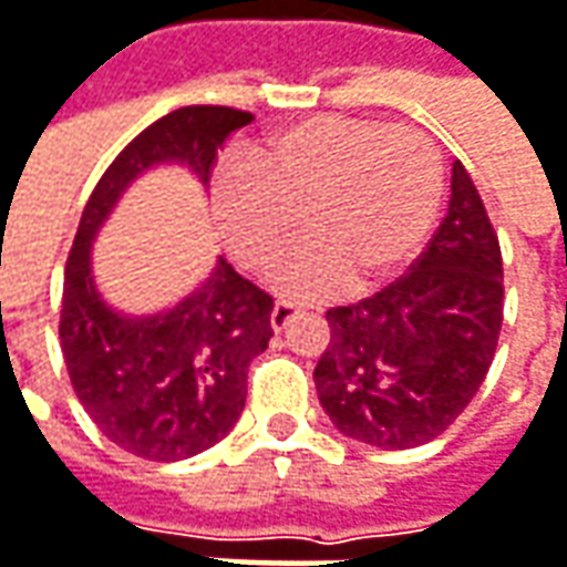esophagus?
Returning a JSON list of instances; mask_svg holds the SVG:
<instances>
[{"label": "esophagus", "instance_id": "esophagus-1", "mask_svg": "<svg viewBox=\"0 0 567 567\" xmlns=\"http://www.w3.org/2000/svg\"><path fill=\"white\" fill-rule=\"evenodd\" d=\"M298 315H301L298 305H291V301H276V308H272V327H276V330H285Z\"/></svg>", "mask_w": 567, "mask_h": 567}]
</instances>
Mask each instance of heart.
<instances>
[{"label":"heart","instance_id":"1","mask_svg":"<svg viewBox=\"0 0 567 567\" xmlns=\"http://www.w3.org/2000/svg\"><path fill=\"white\" fill-rule=\"evenodd\" d=\"M440 202L443 159L420 131L347 115L279 127L215 179L220 237L252 276L276 269L301 217L308 244L279 272L291 298L391 279L423 247Z\"/></svg>","mask_w":567,"mask_h":567}]
</instances>
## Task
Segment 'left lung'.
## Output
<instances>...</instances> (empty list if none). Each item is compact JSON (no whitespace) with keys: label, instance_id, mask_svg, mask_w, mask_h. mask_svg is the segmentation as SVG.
<instances>
[{"label":"left lung","instance_id":"8db88e82","mask_svg":"<svg viewBox=\"0 0 567 567\" xmlns=\"http://www.w3.org/2000/svg\"><path fill=\"white\" fill-rule=\"evenodd\" d=\"M504 320L497 230L468 169L452 163L450 212L426 250L372 298L330 308L317 398L340 433L414 450L478 394Z\"/></svg>","mask_w":567,"mask_h":567}]
</instances>
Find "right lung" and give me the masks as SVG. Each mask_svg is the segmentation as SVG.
I'll return each mask as SVG.
<instances>
[{
	"mask_svg": "<svg viewBox=\"0 0 567 567\" xmlns=\"http://www.w3.org/2000/svg\"><path fill=\"white\" fill-rule=\"evenodd\" d=\"M252 121L227 105H188L153 121L102 173L66 256L60 350L92 423L131 455L179 462L220 443L247 404V369L272 337V295L217 259L212 279L156 317L115 315L89 276V240L134 176L188 163L202 183L220 144Z\"/></svg>",
	"mask_w": 567,
	"mask_h": 567,
	"instance_id": "add662e5",
	"label": "right lung"
}]
</instances>
